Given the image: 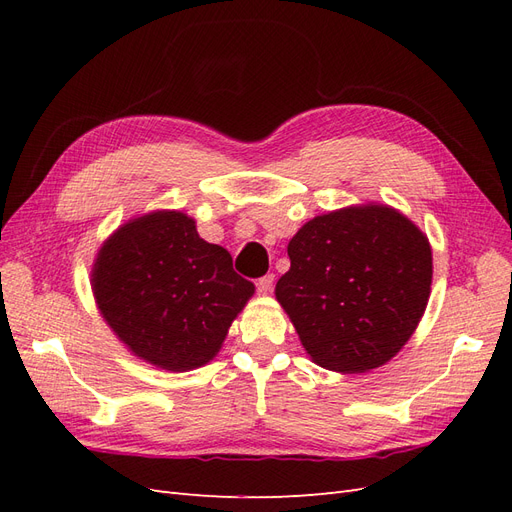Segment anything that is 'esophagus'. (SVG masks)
<instances>
[{"label": "esophagus", "mask_w": 512, "mask_h": 512, "mask_svg": "<svg viewBox=\"0 0 512 512\" xmlns=\"http://www.w3.org/2000/svg\"><path fill=\"white\" fill-rule=\"evenodd\" d=\"M273 282H275V275L273 273H267V275H262V277H258L256 280V288H258V292H271V288H273Z\"/></svg>", "instance_id": "obj_1"}]
</instances>
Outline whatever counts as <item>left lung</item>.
<instances>
[{
    "label": "left lung",
    "mask_w": 512,
    "mask_h": 512,
    "mask_svg": "<svg viewBox=\"0 0 512 512\" xmlns=\"http://www.w3.org/2000/svg\"><path fill=\"white\" fill-rule=\"evenodd\" d=\"M275 286L301 344L333 371L384 365L412 337L429 301L431 247L406 215L384 205L309 220L288 243Z\"/></svg>",
    "instance_id": "left-lung-1"
}]
</instances>
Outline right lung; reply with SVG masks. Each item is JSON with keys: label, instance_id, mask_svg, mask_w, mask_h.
Returning a JSON list of instances; mask_svg holds the SVG:
<instances>
[{"label": "right lung", "instance_id": "add662e5", "mask_svg": "<svg viewBox=\"0 0 512 512\" xmlns=\"http://www.w3.org/2000/svg\"><path fill=\"white\" fill-rule=\"evenodd\" d=\"M91 286L121 342L168 371L209 363L254 294L224 247L200 239L181 211H156L121 226L102 245Z\"/></svg>", "mask_w": 512, "mask_h": 512}]
</instances>
